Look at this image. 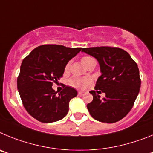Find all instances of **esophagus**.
<instances>
[{
  "label": "esophagus",
  "mask_w": 153,
  "mask_h": 153,
  "mask_svg": "<svg viewBox=\"0 0 153 153\" xmlns=\"http://www.w3.org/2000/svg\"><path fill=\"white\" fill-rule=\"evenodd\" d=\"M85 93H86V92L85 91H81V90L78 91V95L79 96H83V95H84Z\"/></svg>",
  "instance_id": "obj_1"
}]
</instances>
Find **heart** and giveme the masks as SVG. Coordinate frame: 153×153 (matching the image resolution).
Listing matches in <instances>:
<instances>
[{"mask_svg":"<svg viewBox=\"0 0 153 153\" xmlns=\"http://www.w3.org/2000/svg\"><path fill=\"white\" fill-rule=\"evenodd\" d=\"M91 59L93 58L89 57V56H84L81 59V63L85 67V65L88 63V61H90ZM69 64H67L65 67V70H68ZM90 82V80L89 79H86V78H76V77H73L72 79H70V84L73 85L74 86H76V87H85L86 85L88 84Z\"/></svg>","mask_w":153,"mask_h":153,"instance_id":"1","label":"heart"}]
</instances>
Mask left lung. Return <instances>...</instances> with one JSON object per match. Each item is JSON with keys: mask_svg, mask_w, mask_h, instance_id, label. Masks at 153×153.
Wrapping results in <instances>:
<instances>
[{"mask_svg": "<svg viewBox=\"0 0 153 153\" xmlns=\"http://www.w3.org/2000/svg\"><path fill=\"white\" fill-rule=\"evenodd\" d=\"M82 52L98 61L101 76L95 90L106 94L101 100L94 90L90 92L93 100L87 104V109L91 117L107 123L120 121L130 111L140 92L141 79L137 64L126 51L118 47L83 48Z\"/></svg>", "mask_w": 153, "mask_h": 153, "instance_id": "left-lung-1", "label": "left lung"}]
</instances>
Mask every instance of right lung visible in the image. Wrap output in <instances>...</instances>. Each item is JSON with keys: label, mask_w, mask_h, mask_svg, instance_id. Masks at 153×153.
I'll list each match as a JSON object with an SVG mask.
<instances>
[{"label": "right lung", "mask_w": 153, "mask_h": 153, "mask_svg": "<svg viewBox=\"0 0 153 153\" xmlns=\"http://www.w3.org/2000/svg\"><path fill=\"white\" fill-rule=\"evenodd\" d=\"M81 50L55 44L42 45L23 60L17 90L24 108L33 118L49 123L67 116L69 102L77 96V91L66 86L58 93L52 86L63 76L68 62Z\"/></svg>", "instance_id": "obj_1"}]
</instances>
